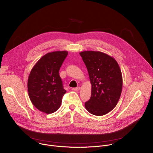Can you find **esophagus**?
Masks as SVG:
<instances>
[{
  "label": "esophagus",
  "instance_id": "34e87169",
  "mask_svg": "<svg viewBox=\"0 0 153 153\" xmlns=\"http://www.w3.org/2000/svg\"><path fill=\"white\" fill-rule=\"evenodd\" d=\"M80 89V86H77V87H76V88H73L72 90H73V91H79Z\"/></svg>",
  "mask_w": 153,
  "mask_h": 153
}]
</instances>
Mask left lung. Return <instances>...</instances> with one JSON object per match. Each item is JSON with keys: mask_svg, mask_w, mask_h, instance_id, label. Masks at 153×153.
Listing matches in <instances>:
<instances>
[{"mask_svg": "<svg viewBox=\"0 0 153 153\" xmlns=\"http://www.w3.org/2000/svg\"><path fill=\"white\" fill-rule=\"evenodd\" d=\"M91 84L90 99L86 110L95 116H103L116 106L122 90L121 70L115 59L100 51H84L80 53Z\"/></svg>", "mask_w": 153, "mask_h": 153, "instance_id": "8db88e82", "label": "left lung"}]
</instances>
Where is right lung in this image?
<instances>
[{"label": "right lung", "mask_w": 153, "mask_h": 153, "mask_svg": "<svg viewBox=\"0 0 153 153\" xmlns=\"http://www.w3.org/2000/svg\"><path fill=\"white\" fill-rule=\"evenodd\" d=\"M67 51H56L43 56L34 65L28 79V92L33 105L46 114L60 108L66 90L59 71L68 55Z\"/></svg>", "instance_id": "1"}]
</instances>
